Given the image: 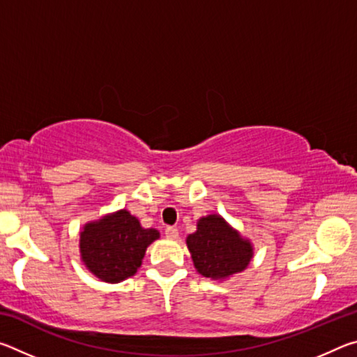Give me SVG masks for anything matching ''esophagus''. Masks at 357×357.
Returning <instances> with one entry per match:
<instances>
[{
	"instance_id": "34e87169",
	"label": "esophagus",
	"mask_w": 357,
	"mask_h": 357,
	"mask_svg": "<svg viewBox=\"0 0 357 357\" xmlns=\"http://www.w3.org/2000/svg\"><path fill=\"white\" fill-rule=\"evenodd\" d=\"M165 236L168 239H176L179 236V231L174 227H167L165 228Z\"/></svg>"
}]
</instances>
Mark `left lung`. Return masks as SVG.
<instances>
[{
	"label": "left lung",
	"mask_w": 357,
	"mask_h": 357,
	"mask_svg": "<svg viewBox=\"0 0 357 357\" xmlns=\"http://www.w3.org/2000/svg\"><path fill=\"white\" fill-rule=\"evenodd\" d=\"M195 269L213 280H223L244 271L253 257V245L217 214L202 217L197 231L185 239Z\"/></svg>",
	"instance_id": "8db88e82"
}]
</instances>
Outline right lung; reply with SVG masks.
<instances>
[{"mask_svg": "<svg viewBox=\"0 0 357 357\" xmlns=\"http://www.w3.org/2000/svg\"><path fill=\"white\" fill-rule=\"evenodd\" d=\"M159 236L155 228H143L137 217L121 209L83 227L82 261L102 282L118 283L137 273L148 245Z\"/></svg>", "mask_w": 357, "mask_h": 357, "instance_id": "right-lung-1", "label": "right lung"}]
</instances>
